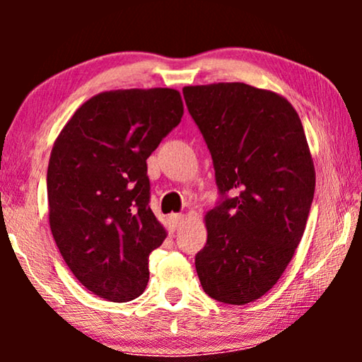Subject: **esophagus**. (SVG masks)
I'll return each instance as SVG.
<instances>
[{"instance_id":"obj_1","label":"esophagus","mask_w":362,"mask_h":362,"mask_svg":"<svg viewBox=\"0 0 362 362\" xmlns=\"http://www.w3.org/2000/svg\"><path fill=\"white\" fill-rule=\"evenodd\" d=\"M168 221H170L171 229L177 230L182 226V222H185V216H182V214H171L170 217H168Z\"/></svg>"}]
</instances>
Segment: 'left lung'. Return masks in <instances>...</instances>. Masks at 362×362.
<instances>
[{
	"instance_id": "1",
	"label": "left lung",
	"mask_w": 362,
	"mask_h": 362,
	"mask_svg": "<svg viewBox=\"0 0 362 362\" xmlns=\"http://www.w3.org/2000/svg\"><path fill=\"white\" fill-rule=\"evenodd\" d=\"M182 93L224 196L204 217L197 276L211 298L250 303L279 281L303 237L316 182L303 125L285 97L244 82Z\"/></svg>"
}]
</instances>
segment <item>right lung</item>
<instances>
[{
  "label": "right lung",
  "instance_id": "add662e5",
  "mask_svg": "<svg viewBox=\"0 0 362 362\" xmlns=\"http://www.w3.org/2000/svg\"><path fill=\"white\" fill-rule=\"evenodd\" d=\"M175 88H127L88 98L54 141L47 166L49 226L62 259L108 301L146 288L148 257L168 232L153 211L146 160L181 122Z\"/></svg>",
  "mask_w": 362,
  "mask_h": 362
}]
</instances>
